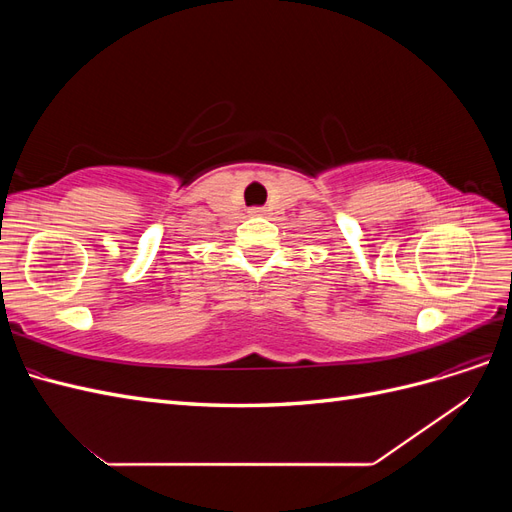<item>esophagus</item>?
I'll return each mask as SVG.
<instances>
[{
  "label": "esophagus",
  "mask_w": 512,
  "mask_h": 512,
  "mask_svg": "<svg viewBox=\"0 0 512 512\" xmlns=\"http://www.w3.org/2000/svg\"><path fill=\"white\" fill-rule=\"evenodd\" d=\"M267 209H262V207H254V209H250V215H262L265 213Z\"/></svg>",
  "instance_id": "obj_1"
}]
</instances>
